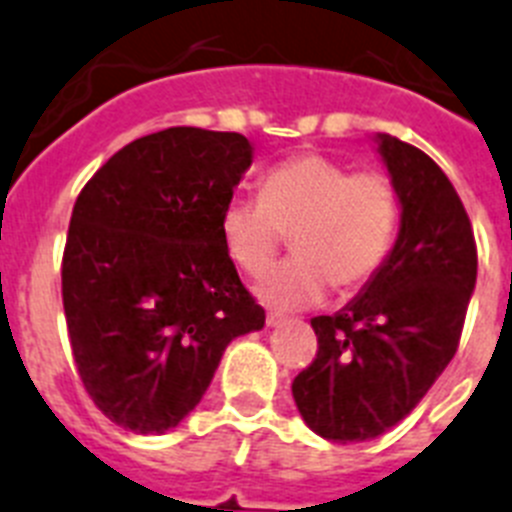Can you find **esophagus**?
<instances>
[{
    "label": "esophagus",
    "instance_id": "obj_1",
    "mask_svg": "<svg viewBox=\"0 0 512 512\" xmlns=\"http://www.w3.org/2000/svg\"><path fill=\"white\" fill-rule=\"evenodd\" d=\"M283 322H286V317L278 315V312H268V315H265V325H268V328H278Z\"/></svg>",
    "mask_w": 512,
    "mask_h": 512
}]
</instances>
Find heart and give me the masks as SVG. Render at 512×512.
Segmentation results:
<instances>
[{"mask_svg":"<svg viewBox=\"0 0 512 512\" xmlns=\"http://www.w3.org/2000/svg\"><path fill=\"white\" fill-rule=\"evenodd\" d=\"M398 192L382 171H351L322 153H299L263 176L260 197H231L221 210L226 255L247 276H263L289 234L294 257L273 268L257 296L276 309L362 289L388 260L398 231Z\"/></svg>","mask_w":512,"mask_h":512,"instance_id":"1","label":"heart"}]
</instances>
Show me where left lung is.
I'll list each match as a JSON object with an SVG mask.
<instances>
[{
	"label": "left lung",
	"mask_w": 512,
	"mask_h": 512,
	"mask_svg": "<svg viewBox=\"0 0 512 512\" xmlns=\"http://www.w3.org/2000/svg\"><path fill=\"white\" fill-rule=\"evenodd\" d=\"M401 200V231L377 276L336 315L312 317L317 354L291 382L312 432L364 442L416 409L458 351L476 283L461 197L424 150L377 135Z\"/></svg>",
	"instance_id": "8db88e82"
}]
</instances>
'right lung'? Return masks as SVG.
Returning <instances> with one entry per match:
<instances>
[{
  "label": "right lung",
  "instance_id": "obj_1",
  "mask_svg": "<svg viewBox=\"0 0 512 512\" xmlns=\"http://www.w3.org/2000/svg\"><path fill=\"white\" fill-rule=\"evenodd\" d=\"M249 163L239 132L169 127L124 145L77 195L64 317L77 375L119 427H176L226 346L265 325L221 239V210Z\"/></svg>",
  "mask_w": 512,
  "mask_h": 512
}]
</instances>
